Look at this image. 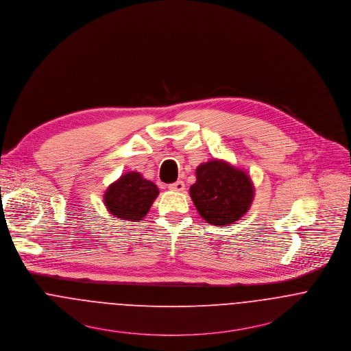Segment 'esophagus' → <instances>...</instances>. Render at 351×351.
<instances>
[{
  "label": "esophagus",
  "instance_id": "esophagus-1",
  "mask_svg": "<svg viewBox=\"0 0 351 351\" xmlns=\"http://www.w3.org/2000/svg\"><path fill=\"white\" fill-rule=\"evenodd\" d=\"M168 189H169L171 191L182 193V191H184V183H183L182 180H178V182H175V183L169 184V186H168Z\"/></svg>",
  "mask_w": 351,
  "mask_h": 351
}]
</instances>
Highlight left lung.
I'll use <instances>...</instances> for the list:
<instances>
[{
    "mask_svg": "<svg viewBox=\"0 0 351 351\" xmlns=\"http://www.w3.org/2000/svg\"><path fill=\"white\" fill-rule=\"evenodd\" d=\"M190 196L207 223L228 226L247 213L254 187L245 171L214 158L196 168V182L190 187Z\"/></svg>",
    "mask_w": 351,
    "mask_h": 351,
    "instance_id": "obj_1",
    "label": "left lung"
}]
</instances>
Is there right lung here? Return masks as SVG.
<instances>
[{"label":"right lung","mask_w":351,"mask_h":351,"mask_svg":"<svg viewBox=\"0 0 351 351\" xmlns=\"http://www.w3.org/2000/svg\"><path fill=\"white\" fill-rule=\"evenodd\" d=\"M158 195L156 184L138 172L123 173L104 195L108 211L116 218L138 222L149 211Z\"/></svg>","instance_id":"add662e5"}]
</instances>
